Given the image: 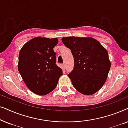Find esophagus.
<instances>
[{
    "instance_id": "1",
    "label": "esophagus",
    "mask_w": 128,
    "mask_h": 128,
    "mask_svg": "<svg viewBox=\"0 0 128 128\" xmlns=\"http://www.w3.org/2000/svg\"><path fill=\"white\" fill-rule=\"evenodd\" d=\"M62 68L63 70H64V69H65V65H64V64H62Z\"/></svg>"
}]
</instances>
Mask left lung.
<instances>
[{"mask_svg":"<svg viewBox=\"0 0 128 128\" xmlns=\"http://www.w3.org/2000/svg\"><path fill=\"white\" fill-rule=\"evenodd\" d=\"M62 41L74 58V68L68 74L73 87L84 95L96 93L104 84L111 68L107 50L92 38L68 36Z\"/></svg>","mask_w":128,"mask_h":128,"instance_id":"1","label":"left lung"}]
</instances>
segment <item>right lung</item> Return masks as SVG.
<instances>
[{"label":"right lung","mask_w":128,"mask_h":128,"mask_svg":"<svg viewBox=\"0 0 128 128\" xmlns=\"http://www.w3.org/2000/svg\"><path fill=\"white\" fill-rule=\"evenodd\" d=\"M58 43L57 38L36 37L25 44L19 53V72L28 88L38 95L53 91L62 75L54 50Z\"/></svg>","instance_id":"add662e5"}]
</instances>
